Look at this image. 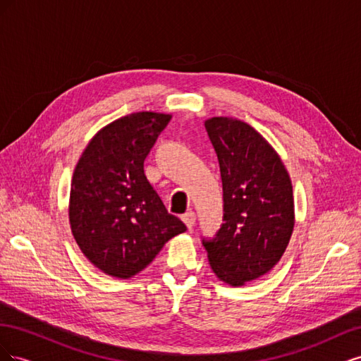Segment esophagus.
I'll return each instance as SVG.
<instances>
[{"mask_svg": "<svg viewBox=\"0 0 361 361\" xmlns=\"http://www.w3.org/2000/svg\"><path fill=\"white\" fill-rule=\"evenodd\" d=\"M182 221L185 223V226H187L188 228H191V227L194 226V223H195V214H194L192 211L185 212V214L182 215Z\"/></svg>", "mask_w": 361, "mask_h": 361, "instance_id": "obj_1", "label": "esophagus"}]
</instances>
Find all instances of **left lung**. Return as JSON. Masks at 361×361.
<instances>
[{
	"mask_svg": "<svg viewBox=\"0 0 361 361\" xmlns=\"http://www.w3.org/2000/svg\"><path fill=\"white\" fill-rule=\"evenodd\" d=\"M204 128L220 162L224 223L202 244L216 277L241 286L285 253L295 223L292 183L276 150L245 122L212 117Z\"/></svg>",
	"mask_w": 361,
	"mask_h": 361,
	"instance_id": "1",
	"label": "left lung"
}]
</instances>
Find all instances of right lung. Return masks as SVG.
Returning a JSON list of instances; mask_svg holds the SVG:
<instances>
[{"mask_svg": "<svg viewBox=\"0 0 361 361\" xmlns=\"http://www.w3.org/2000/svg\"><path fill=\"white\" fill-rule=\"evenodd\" d=\"M170 118L141 111L114 120L92 138L75 167L72 233L84 256L111 277L135 276L169 239L187 231L145 174V159Z\"/></svg>", "mask_w": 361, "mask_h": 361, "instance_id": "right-lung-1", "label": "right lung"}]
</instances>
